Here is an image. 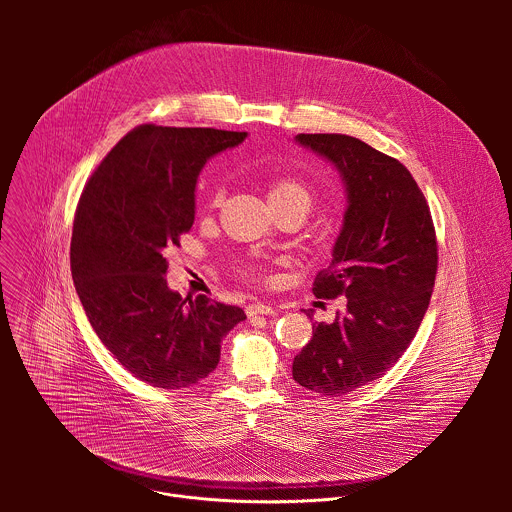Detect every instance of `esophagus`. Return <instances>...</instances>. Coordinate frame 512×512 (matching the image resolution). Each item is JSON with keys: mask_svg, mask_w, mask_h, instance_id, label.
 Returning a JSON list of instances; mask_svg holds the SVG:
<instances>
[{"mask_svg": "<svg viewBox=\"0 0 512 512\" xmlns=\"http://www.w3.org/2000/svg\"><path fill=\"white\" fill-rule=\"evenodd\" d=\"M272 313H276V307H272V305H268V303H260V301L250 303V305L246 307V315H248V317H256V315H272Z\"/></svg>", "mask_w": 512, "mask_h": 512, "instance_id": "34e87169", "label": "esophagus"}]
</instances>
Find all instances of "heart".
<instances>
[{
    "label": "heart",
    "instance_id": "heart-1",
    "mask_svg": "<svg viewBox=\"0 0 512 512\" xmlns=\"http://www.w3.org/2000/svg\"><path fill=\"white\" fill-rule=\"evenodd\" d=\"M219 201L220 191H215L211 205H217ZM268 203L272 209H297L305 219L313 205V195L309 187L297 179H278L268 187Z\"/></svg>",
    "mask_w": 512,
    "mask_h": 512
}]
</instances>
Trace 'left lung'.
<instances>
[{"mask_svg": "<svg viewBox=\"0 0 512 512\" xmlns=\"http://www.w3.org/2000/svg\"><path fill=\"white\" fill-rule=\"evenodd\" d=\"M295 142L327 159L345 185L333 260L313 293L347 299L333 323H313L311 341L293 359V380L343 396L380 378L416 337L436 282V230L424 193L398 159L343 134H299Z\"/></svg>", "mask_w": 512, "mask_h": 512, "instance_id": "left-lung-1", "label": "left lung"}]
</instances>
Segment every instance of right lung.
<instances>
[{"label": "right lung", "mask_w": 512, "mask_h": 512, "mask_svg": "<svg viewBox=\"0 0 512 512\" xmlns=\"http://www.w3.org/2000/svg\"><path fill=\"white\" fill-rule=\"evenodd\" d=\"M246 132L163 128L126 134L88 179L74 215L71 270L104 347L136 378L181 390L207 378L226 333L246 319L207 295L167 288L165 252L195 220L205 163Z\"/></svg>", "instance_id": "right-lung-1"}]
</instances>
